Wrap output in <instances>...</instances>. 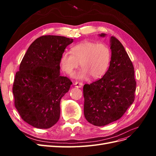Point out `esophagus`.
<instances>
[{
  "instance_id": "34e87169",
  "label": "esophagus",
  "mask_w": 156,
  "mask_h": 156,
  "mask_svg": "<svg viewBox=\"0 0 156 156\" xmlns=\"http://www.w3.org/2000/svg\"><path fill=\"white\" fill-rule=\"evenodd\" d=\"M74 85L76 87H77V88H81L83 87V84L81 82L76 81V82L74 83Z\"/></svg>"
}]
</instances>
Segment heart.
<instances>
[{"label": "heart", "mask_w": 156, "mask_h": 156, "mask_svg": "<svg viewBox=\"0 0 156 156\" xmlns=\"http://www.w3.org/2000/svg\"><path fill=\"white\" fill-rule=\"evenodd\" d=\"M72 53L64 51L60 58V66L67 74H71L80 62L82 67L73 75L75 78L84 79L89 75L98 79L104 75L109 66L111 51L103 43L84 41L72 48Z\"/></svg>", "instance_id": "b5f03b06"}]
</instances>
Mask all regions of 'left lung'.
<instances>
[{
    "label": "left lung",
    "instance_id": "obj_1",
    "mask_svg": "<svg viewBox=\"0 0 156 156\" xmlns=\"http://www.w3.org/2000/svg\"><path fill=\"white\" fill-rule=\"evenodd\" d=\"M111 60L107 72L101 79L83 87L84 117L97 126L120 119L135 100L136 83L133 63L115 36L111 37Z\"/></svg>",
    "mask_w": 156,
    "mask_h": 156
}]
</instances>
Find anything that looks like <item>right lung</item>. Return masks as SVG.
<instances>
[{"label":"right lung","mask_w":156,"mask_h":156,"mask_svg":"<svg viewBox=\"0 0 156 156\" xmlns=\"http://www.w3.org/2000/svg\"><path fill=\"white\" fill-rule=\"evenodd\" d=\"M73 39L42 36L32 42L16 72L12 92L21 119L33 127L48 129L59 120L60 100L72 82L60 75V58Z\"/></svg>","instance_id":"obj_1"}]
</instances>
